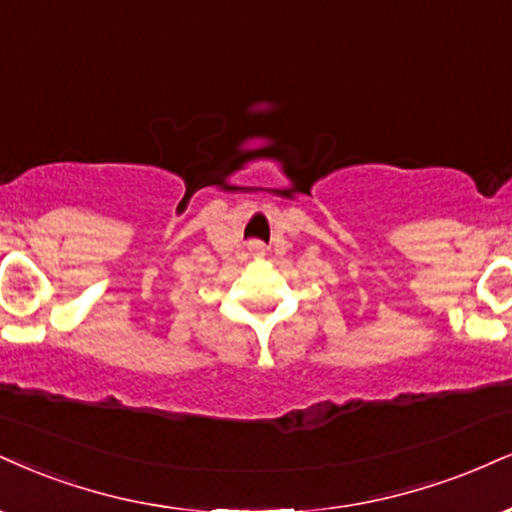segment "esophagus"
Returning <instances> with one entry per match:
<instances>
[{"label":"esophagus","instance_id":"esophagus-1","mask_svg":"<svg viewBox=\"0 0 512 512\" xmlns=\"http://www.w3.org/2000/svg\"><path fill=\"white\" fill-rule=\"evenodd\" d=\"M252 248H255V250H262V248H260V245H257V243H252Z\"/></svg>","mask_w":512,"mask_h":512}]
</instances>
